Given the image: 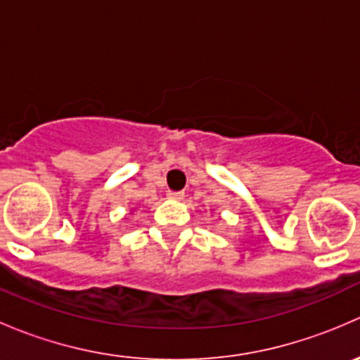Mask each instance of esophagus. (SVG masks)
<instances>
[{
    "label": "esophagus",
    "instance_id": "34e87169",
    "mask_svg": "<svg viewBox=\"0 0 360 360\" xmlns=\"http://www.w3.org/2000/svg\"><path fill=\"white\" fill-rule=\"evenodd\" d=\"M167 197H169L170 200H183L184 191H169V193H167Z\"/></svg>",
    "mask_w": 360,
    "mask_h": 360
}]
</instances>
